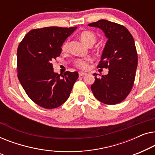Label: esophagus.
<instances>
[{
	"instance_id": "esophagus-1",
	"label": "esophagus",
	"mask_w": 155,
	"mask_h": 155,
	"mask_svg": "<svg viewBox=\"0 0 155 155\" xmlns=\"http://www.w3.org/2000/svg\"><path fill=\"white\" fill-rule=\"evenodd\" d=\"M86 74H87L86 72H83V71H79V72H78V75H79V77H82V76H85Z\"/></svg>"
}]
</instances>
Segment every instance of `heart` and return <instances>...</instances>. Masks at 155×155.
<instances>
[{"label": "heart", "mask_w": 155, "mask_h": 155, "mask_svg": "<svg viewBox=\"0 0 155 155\" xmlns=\"http://www.w3.org/2000/svg\"><path fill=\"white\" fill-rule=\"evenodd\" d=\"M79 38L85 44L87 45H89L91 44H94L96 41V36L93 33V32L89 31H82L81 33L79 34ZM69 46V41H64L62 45V51H67L68 49ZM88 59L87 60H83V59H78L75 61V64L78 67V68L82 69H86L88 68Z\"/></svg>", "instance_id": "heart-1"}]
</instances>
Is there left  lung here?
I'll use <instances>...</instances> for the list:
<instances>
[{
	"mask_svg": "<svg viewBox=\"0 0 155 155\" xmlns=\"http://www.w3.org/2000/svg\"><path fill=\"white\" fill-rule=\"evenodd\" d=\"M88 26L99 28L107 38L97 68H107L109 72L91 85L94 96L102 103L116 104L131 91L138 66V55L132 35L125 27L100 19Z\"/></svg>",
	"mask_w": 155,
	"mask_h": 155,
	"instance_id": "left-lung-1",
	"label": "left lung"
}]
</instances>
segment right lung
<instances>
[{"label": "right lung", "instance_id": "1", "mask_svg": "<svg viewBox=\"0 0 155 155\" xmlns=\"http://www.w3.org/2000/svg\"><path fill=\"white\" fill-rule=\"evenodd\" d=\"M77 27L36 29L26 34L17 48V77L28 96L45 109L60 107L70 95L77 71L60 77L51 62L60 55L62 45Z\"/></svg>", "mask_w": 155, "mask_h": 155}]
</instances>
